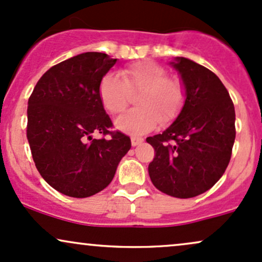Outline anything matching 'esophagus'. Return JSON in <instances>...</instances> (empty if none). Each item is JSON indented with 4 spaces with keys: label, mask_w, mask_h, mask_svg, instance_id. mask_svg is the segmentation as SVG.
<instances>
[{
    "label": "esophagus",
    "mask_w": 262,
    "mask_h": 262,
    "mask_svg": "<svg viewBox=\"0 0 262 262\" xmlns=\"http://www.w3.org/2000/svg\"><path fill=\"white\" fill-rule=\"evenodd\" d=\"M130 140H132V145L133 146L140 145V144H143V141H144L143 138H139V137H132Z\"/></svg>",
    "instance_id": "obj_1"
}]
</instances>
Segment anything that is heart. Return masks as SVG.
Masks as SVG:
<instances>
[{
	"mask_svg": "<svg viewBox=\"0 0 262 262\" xmlns=\"http://www.w3.org/2000/svg\"><path fill=\"white\" fill-rule=\"evenodd\" d=\"M121 79L113 74L102 77L98 96L112 114L128 106L129 93H137V110L118 117L114 125L127 134L140 135L152 130L160 121L167 123L180 113L185 102V86L179 79L166 77V71L152 61H139L123 69Z\"/></svg>",
	"mask_w": 262,
	"mask_h": 262,
	"instance_id": "1",
	"label": "heart"
}]
</instances>
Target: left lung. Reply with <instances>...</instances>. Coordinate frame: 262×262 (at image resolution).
Returning a JSON list of instances; mask_svg holds the SVG:
<instances>
[{
    "label": "left lung",
    "instance_id": "8db88e82",
    "mask_svg": "<svg viewBox=\"0 0 262 262\" xmlns=\"http://www.w3.org/2000/svg\"><path fill=\"white\" fill-rule=\"evenodd\" d=\"M170 65L185 86V102L169 128L146 138L156 152L149 176L159 191L191 198L223 176L235 140V110L214 73L182 56Z\"/></svg>",
    "mask_w": 262,
    "mask_h": 262
}]
</instances>
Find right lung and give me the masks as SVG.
Instances as JSON below:
<instances>
[{"mask_svg": "<svg viewBox=\"0 0 262 262\" xmlns=\"http://www.w3.org/2000/svg\"><path fill=\"white\" fill-rule=\"evenodd\" d=\"M117 59L89 52L53 66L38 81L28 101L27 139L41 177L69 197L98 193L113 180L130 139L111 133L112 121L98 96L102 77ZM93 133L111 134L92 140Z\"/></svg>", "mask_w": 262, "mask_h": 262, "instance_id": "add662e5", "label": "right lung"}]
</instances>
